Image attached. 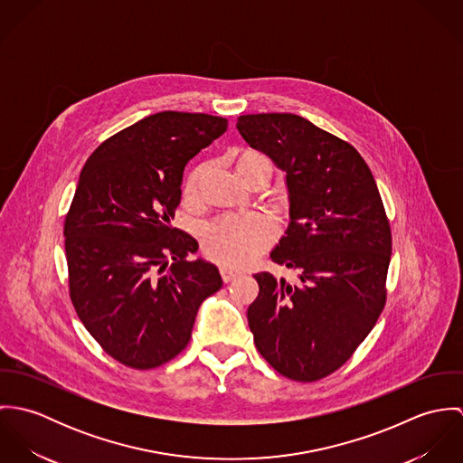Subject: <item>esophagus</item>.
<instances>
[{
  "label": "esophagus",
  "mask_w": 463,
  "mask_h": 463,
  "mask_svg": "<svg viewBox=\"0 0 463 463\" xmlns=\"http://www.w3.org/2000/svg\"><path fill=\"white\" fill-rule=\"evenodd\" d=\"M239 274H241V272H239V270H235V269H230V267H221V276H222V281H224V283H228V281L235 279Z\"/></svg>",
  "instance_id": "esophagus-1"
}]
</instances>
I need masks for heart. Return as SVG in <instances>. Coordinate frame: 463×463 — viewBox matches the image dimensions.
Returning <instances> with one entry per match:
<instances>
[{"label":"heart","mask_w":463,"mask_h":463,"mask_svg":"<svg viewBox=\"0 0 463 463\" xmlns=\"http://www.w3.org/2000/svg\"><path fill=\"white\" fill-rule=\"evenodd\" d=\"M248 164H262L269 175L272 173V164L259 151H246L237 162V169ZM206 165L194 167L185 182V196L196 198L204 176ZM276 237V222L272 217L262 212L251 213H226L219 215L201 230V244L204 253L217 264L230 267H242L253 262L265 251Z\"/></svg>","instance_id":"1"}]
</instances>
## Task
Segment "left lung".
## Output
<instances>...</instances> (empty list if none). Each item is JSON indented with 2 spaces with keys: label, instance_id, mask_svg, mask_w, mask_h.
I'll list each match as a JSON object with an SVG mask.
<instances>
[{
  "label": "left lung",
  "instance_id": "left-lung-1",
  "mask_svg": "<svg viewBox=\"0 0 463 463\" xmlns=\"http://www.w3.org/2000/svg\"><path fill=\"white\" fill-rule=\"evenodd\" d=\"M237 130L287 175L290 224L270 259L299 283L259 272L248 308L255 345L281 376L340 369L387 303L392 233L374 176L345 140L294 114L241 116Z\"/></svg>",
  "mask_w": 463,
  "mask_h": 463
}]
</instances>
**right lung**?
<instances>
[{"label": "right lung", "instance_id": "add662e5", "mask_svg": "<svg viewBox=\"0 0 463 463\" xmlns=\"http://www.w3.org/2000/svg\"><path fill=\"white\" fill-rule=\"evenodd\" d=\"M224 118L158 112L101 142L85 162L66 221L69 298L119 364L147 371L180 354L201 303L222 287L198 242L173 228L187 162Z\"/></svg>", "mask_w": 463, "mask_h": 463}]
</instances>
